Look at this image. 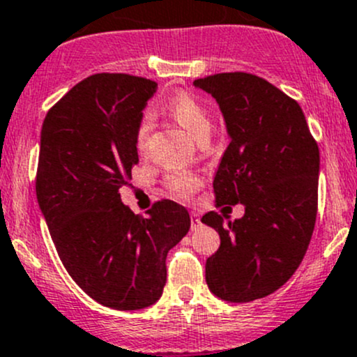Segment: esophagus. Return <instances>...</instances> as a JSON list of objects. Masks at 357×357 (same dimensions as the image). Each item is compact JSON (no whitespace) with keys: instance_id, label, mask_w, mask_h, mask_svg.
<instances>
[{"instance_id":"obj_1","label":"esophagus","mask_w":357,"mask_h":357,"mask_svg":"<svg viewBox=\"0 0 357 357\" xmlns=\"http://www.w3.org/2000/svg\"><path fill=\"white\" fill-rule=\"evenodd\" d=\"M200 225H202V221H200V215L197 214V212H192V229H193V231H195V229L199 228Z\"/></svg>"}]
</instances>
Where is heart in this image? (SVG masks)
Wrapping results in <instances>:
<instances>
[{
	"instance_id": "obj_1",
	"label": "heart",
	"mask_w": 357,
	"mask_h": 357,
	"mask_svg": "<svg viewBox=\"0 0 357 357\" xmlns=\"http://www.w3.org/2000/svg\"><path fill=\"white\" fill-rule=\"evenodd\" d=\"M169 114L199 143L208 139L212 129H214V119H212L211 110L197 96L188 95V93H181V95L174 96L171 100ZM152 126V117L149 114L143 115L138 128H136L135 136V145L139 153L145 152L146 146H149ZM167 185L178 197H190L200 186V179L195 174H190V172H174L167 178Z\"/></svg>"
}]
</instances>
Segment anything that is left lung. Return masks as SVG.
Instances as JSON below:
<instances>
[{
  "instance_id": "left-lung-1",
  "label": "left lung",
  "mask_w": 357,
  "mask_h": 357,
  "mask_svg": "<svg viewBox=\"0 0 357 357\" xmlns=\"http://www.w3.org/2000/svg\"><path fill=\"white\" fill-rule=\"evenodd\" d=\"M193 84L215 98L229 136L215 202L245 205L235 221L214 211L202 218L221 238L205 282L222 301L250 302L285 285L304 259L318 212V143L301 105L266 79L225 72Z\"/></svg>"
}]
</instances>
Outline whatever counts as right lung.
<instances>
[{
  "label": "right lung",
  "mask_w": 357,
  "mask_h": 357,
  "mask_svg": "<svg viewBox=\"0 0 357 357\" xmlns=\"http://www.w3.org/2000/svg\"><path fill=\"white\" fill-rule=\"evenodd\" d=\"M155 91L145 77L89 75L41 129L36 195L60 261L89 297L119 311L160 298L167 252L190 229L183 205L160 200L142 218L119 193L138 164L136 128Z\"/></svg>",
  "instance_id": "obj_1"
}]
</instances>
